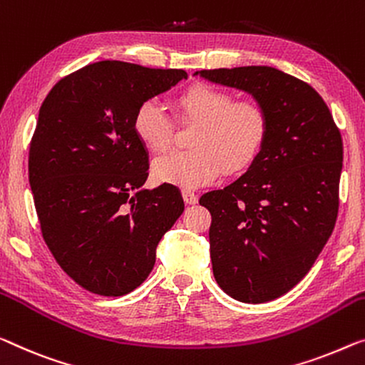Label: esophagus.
Instances as JSON below:
<instances>
[{
  "label": "esophagus",
  "mask_w": 365,
  "mask_h": 365,
  "mask_svg": "<svg viewBox=\"0 0 365 365\" xmlns=\"http://www.w3.org/2000/svg\"><path fill=\"white\" fill-rule=\"evenodd\" d=\"M183 200H185V203L187 205H197L198 203V195L197 193H193V192H183Z\"/></svg>",
  "instance_id": "1"
}]
</instances>
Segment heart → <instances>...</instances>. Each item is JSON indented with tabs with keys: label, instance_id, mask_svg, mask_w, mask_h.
I'll list each match as a JSON object with an SVG mask.
<instances>
[{
	"label": "heart",
	"instance_id": "1",
	"mask_svg": "<svg viewBox=\"0 0 365 365\" xmlns=\"http://www.w3.org/2000/svg\"><path fill=\"white\" fill-rule=\"evenodd\" d=\"M180 121L200 123L192 138V150L170 152L155 159L152 172L157 180L180 188H198L226 173L251 165L264 148L269 114L259 101H235L231 93L210 85H193L175 98ZM138 138L154 152L172 145L175 124L154 100L144 101L134 114Z\"/></svg>",
	"mask_w": 365,
	"mask_h": 365
}]
</instances>
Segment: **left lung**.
<instances>
[{
  "label": "left lung",
  "mask_w": 365,
  "mask_h": 365,
  "mask_svg": "<svg viewBox=\"0 0 365 365\" xmlns=\"http://www.w3.org/2000/svg\"><path fill=\"white\" fill-rule=\"evenodd\" d=\"M251 93L269 114L247 172L200 198L210 210L213 274L227 295L265 303L292 290L323 251L339 208L342 139L318 91L274 67L195 75Z\"/></svg>",
  "instance_id": "1"
}]
</instances>
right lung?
<instances>
[{"label": "right lung", "instance_id": "1", "mask_svg": "<svg viewBox=\"0 0 365 365\" xmlns=\"http://www.w3.org/2000/svg\"><path fill=\"white\" fill-rule=\"evenodd\" d=\"M188 75L103 61L53 85L29 145V183L42 237L70 279L121 297L148 279L162 236L183 213L175 185L140 187L149 155L138 108Z\"/></svg>", "mask_w": 365, "mask_h": 365}]
</instances>
